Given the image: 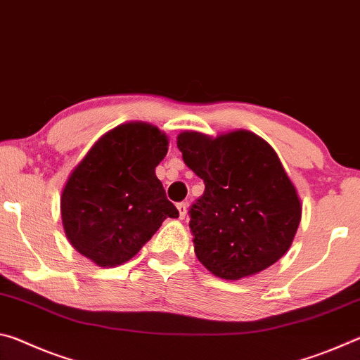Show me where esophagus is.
Here are the masks:
<instances>
[{
    "instance_id": "obj_1",
    "label": "esophagus",
    "mask_w": 360,
    "mask_h": 360,
    "mask_svg": "<svg viewBox=\"0 0 360 360\" xmlns=\"http://www.w3.org/2000/svg\"><path fill=\"white\" fill-rule=\"evenodd\" d=\"M176 206H178L179 217H181V219H184V217H186V214H187V203H186V202H181V203H178Z\"/></svg>"
}]
</instances>
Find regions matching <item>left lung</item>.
Returning <instances> with one entry per match:
<instances>
[{"label":"left lung","instance_id":"obj_1","mask_svg":"<svg viewBox=\"0 0 360 360\" xmlns=\"http://www.w3.org/2000/svg\"><path fill=\"white\" fill-rule=\"evenodd\" d=\"M178 148L205 182L188 211L197 259L230 281L281 259L297 233L302 205L275 149L248 130L217 138L184 131Z\"/></svg>","mask_w":360,"mask_h":360}]
</instances>
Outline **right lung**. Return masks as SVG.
<instances>
[{
  "label": "right lung",
  "instance_id": "add662e5",
  "mask_svg": "<svg viewBox=\"0 0 360 360\" xmlns=\"http://www.w3.org/2000/svg\"><path fill=\"white\" fill-rule=\"evenodd\" d=\"M168 138L154 125L129 122L105 133L72 169L60 200L72 248L100 266L139 252L176 206L155 176Z\"/></svg>",
  "mask_w": 360,
  "mask_h": 360
}]
</instances>
